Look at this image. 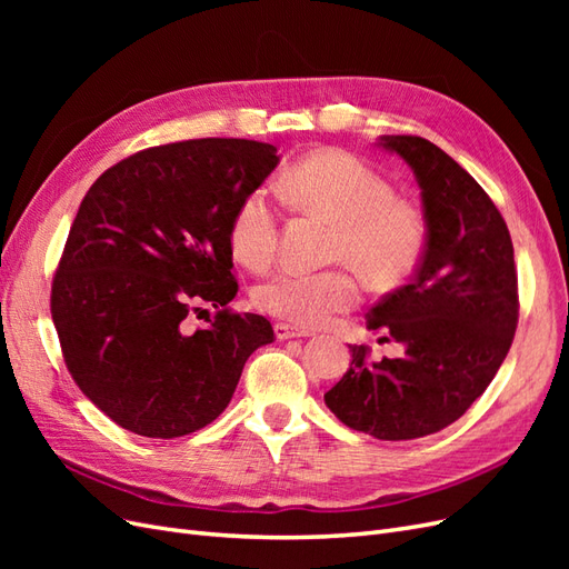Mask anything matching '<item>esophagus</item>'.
Listing matches in <instances>:
<instances>
[{
	"label": "esophagus",
	"instance_id": "esophagus-1",
	"mask_svg": "<svg viewBox=\"0 0 569 569\" xmlns=\"http://www.w3.org/2000/svg\"><path fill=\"white\" fill-rule=\"evenodd\" d=\"M311 330H303V327H295V325H287V322H278L274 325V337L280 341L284 339H295V337H311Z\"/></svg>",
	"mask_w": 569,
	"mask_h": 569
}]
</instances>
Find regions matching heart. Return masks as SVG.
<instances>
[{
    "mask_svg": "<svg viewBox=\"0 0 569 569\" xmlns=\"http://www.w3.org/2000/svg\"><path fill=\"white\" fill-rule=\"evenodd\" d=\"M280 187L299 209L335 222V261L349 263L370 287H399L418 268L425 251L422 216L396 201L391 184L351 153L316 151L291 168ZM230 247L247 268L258 270L272 261L278 211L266 187L251 189L239 201L230 222ZM356 299L358 282L347 270L280 268L253 287V303L261 311L299 327L322 325Z\"/></svg>",
    "mask_w": 569,
    "mask_h": 569,
    "instance_id": "1",
    "label": "heart"
}]
</instances>
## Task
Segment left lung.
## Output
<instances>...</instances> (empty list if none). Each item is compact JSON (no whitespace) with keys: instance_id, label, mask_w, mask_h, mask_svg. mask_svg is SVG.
<instances>
[{"instance_id":"left-lung-1","label":"left lung","mask_w":569,"mask_h":569,"mask_svg":"<svg viewBox=\"0 0 569 569\" xmlns=\"http://www.w3.org/2000/svg\"><path fill=\"white\" fill-rule=\"evenodd\" d=\"M377 147L416 176L425 251L410 284L366 316L403 353L370 360L349 347L325 403L356 432L406 441L449 427L491 385L518 327V272L506 220L468 170L422 137L382 134Z\"/></svg>"}]
</instances>
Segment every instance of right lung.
<instances>
[{
  "label": "right lung",
  "instance_id": "obj_1",
  "mask_svg": "<svg viewBox=\"0 0 569 569\" xmlns=\"http://www.w3.org/2000/svg\"><path fill=\"white\" fill-rule=\"evenodd\" d=\"M280 163L253 140L206 137L137 151L84 194L51 284L68 372L128 432L176 439L228 408L247 358L274 339L232 313L230 222ZM219 313L192 336L198 303Z\"/></svg>",
  "mask_w": 569,
  "mask_h": 569
}]
</instances>
